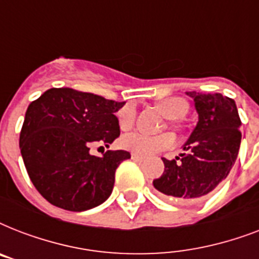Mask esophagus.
<instances>
[{"mask_svg": "<svg viewBox=\"0 0 259 259\" xmlns=\"http://www.w3.org/2000/svg\"><path fill=\"white\" fill-rule=\"evenodd\" d=\"M132 160H134V161H137V162H142L145 158L141 157V156H138V154H132Z\"/></svg>", "mask_w": 259, "mask_h": 259, "instance_id": "34e87169", "label": "esophagus"}]
</instances>
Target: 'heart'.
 <instances>
[{"mask_svg":"<svg viewBox=\"0 0 259 259\" xmlns=\"http://www.w3.org/2000/svg\"><path fill=\"white\" fill-rule=\"evenodd\" d=\"M158 106L166 117L170 119H179V118L184 117L188 110L187 102L179 97L165 98L158 103ZM118 121H119L121 129L126 130L132 127L136 121V110L133 106H126L125 109H122L118 115ZM121 144L126 150H130L134 154L146 157V156H152L157 152H161V150H165L173 146L175 137L169 133L153 136V134L142 133V132H132L122 137Z\"/></svg>","mask_w":259,"mask_h":259,"instance_id":"1","label":"heart"}]
</instances>
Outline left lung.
I'll list each match as a JSON object with an SVG mask.
<instances>
[{
    "mask_svg": "<svg viewBox=\"0 0 259 259\" xmlns=\"http://www.w3.org/2000/svg\"><path fill=\"white\" fill-rule=\"evenodd\" d=\"M197 113V123L180 153L162 158L164 173L154 188L168 199L193 203L204 199L225 180L241 146L242 122L234 99L222 94L188 91Z\"/></svg>",
    "mask_w": 259,
    "mask_h": 259,
    "instance_id": "8db88e82",
    "label": "left lung"
}]
</instances>
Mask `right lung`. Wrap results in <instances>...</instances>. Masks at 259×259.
I'll return each mask as SVG.
<instances>
[{
	"instance_id": "right-lung-1",
	"label": "right lung",
	"mask_w": 259,
	"mask_h": 259,
	"mask_svg": "<svg viewBox=\"0 0 259 259\" xmlns=\"http://www.w3.org/2000/svg\"><path fill=\"white\" fill-rule=\"evenodd\" d=\"M123 105L62 87L28 106L20 150L30 180L51 204L80 212L109 199L115 169L130 153L109 150L97 157L90 149L109 146L119 136L115 113Z\"/></svg>"
}]
</instances>
